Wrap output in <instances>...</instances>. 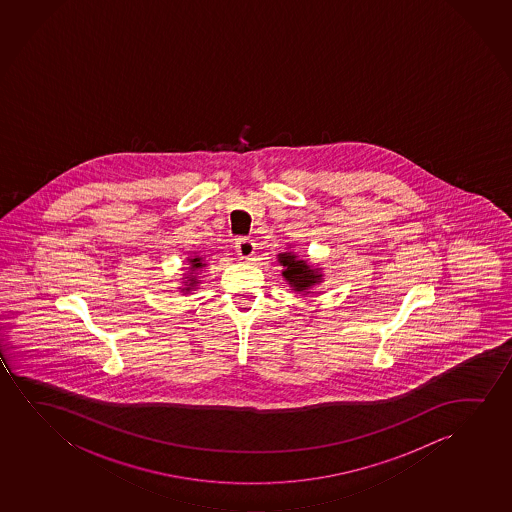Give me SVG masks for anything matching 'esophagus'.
I'll return each mask as SVG.
<instances>
[{"label": "esophagus", "mask_w": 512, "mask_h": 512, "mask_svg": "<svg viewBox=\"0 0 512 512\" xmlns=\"http://www.w3.org/2000/svg\"><path fill=\"white\" fill-rule=\"evenodd\" d=\"M236 252H238L241 259H250L253 253H255V243H253L252 239L239 238L236 241Z\"/></svg>", "instance_id": "obj_1"}]
</instances>
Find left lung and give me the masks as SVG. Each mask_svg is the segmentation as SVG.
<instances>
[{"label":"left lung","instance_id":"left-lung-1","mask_svg":"<svg viewBox=\"0 0 512 512\" xmlns=\"http://www.w3.org/2000/svg\"><path fill=\"white\" fill-rule=\"evenodd\" d=\"M278 260H280L283 267H285L283 276L287 278L288 283H290L297 292L306 290V288L320 281L322 274L313 271L304 260L297 259L294 253H280Z\"/></svg>","mask_w":512,"mask_h":512}]
</instances>
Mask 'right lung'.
I'll return each instance as SVG.
<instances>
[{
	"mask_svg": "<svg viewBox=\"0 0 512 512\" xmlns=\"http://www.w3.org/2000/svg\"><path fill=\"white\" fill-rule=\"evenodd\" d=\"M190 264H192V269H199V267H204L203 260L199 259V257H197V259H190ZM189 281V287L185 288V290H190L192 285H196V276H194V278H190Z\"/></svg>",
	"mask_w": 512,
	"mask_h": 512,
	"instance_id": "right-lung-1",
	"label": "right lung"
}]
</instances>
